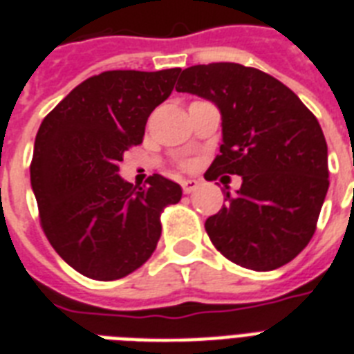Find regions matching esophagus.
<instances>
[{
    "label": "esophagus",
    "instance_id": "1",
    "mask_svg": "<svg viewBox=\"0 0 354 354\" xmlns=\"http://www.w3.org/2000/svg\"><path fill=\"white\" fill-rule=\"evenodd\" d=\"M200 180H194V178H187V180H182V189L183 193H193V191H196V189L200 187Z\"/></svg>",
    "mask_w": 354,
    "mask_h": 354
}]
</instances>
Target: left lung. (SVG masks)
Masks as SVG:
<instances>
[{"label": "left lung", "instance_id": "obj_1", "mask_svg": "<svg viewBox=\"0 0 354 354\" xmlns=\"http://www.w3.org/2000/svg\"><path fill=\"white\" fill-rule=\"evenodd\" d=\"M176 90L221 112V154L205 180L242 176L241 189L224 193L226 205L205 221L211 242L232 263L257 272L290 263L313 239L329 189L318 119L283 82L241 64L191 66Z\"/></svg>", "mask_w": 354, "mask_h": 354}]
</instances>
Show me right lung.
Wrapping results in <instances>:
<instances>
[{
    "mask_svg": "<svg viewBox=\"0 0 354 354\" xmlns=\"http://www.w3.org/2000/svg\"><path fill=\"white\" fill-rule=\"evenodd\" d=\"M182 69H115L90 77L41 121L30 185L55 252L79 274L121 279L138 270L160 241V213L182 187L154 174L143 187L119 176L130 147L171 95Z\"/></svg>",
    "mask_w": 354,
    "mask_h": 354,
    "instance_id": "right-lung-1",
    "label": "right lung"
}]
</instances>
